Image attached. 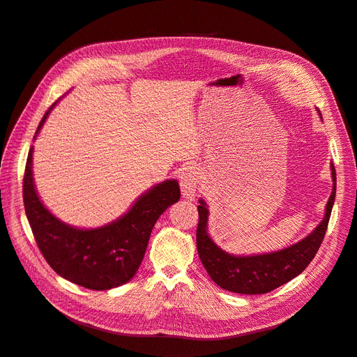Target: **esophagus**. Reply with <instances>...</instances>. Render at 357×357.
I'll return each instance as SVG.
<instances>
[{
    "instance_id": "obj_1",
    "label": "esophagus",
    "mask_w": 357,
    "mask_h": 357,
    "mask_svg": "<svg viewBox=\"0 0 357 357\" xmlns=\"http://www.w3.org/2000/svg\"><path fill=\"white\" fill-rule=\"evenodd\" d=\"M179 182H181V191L183 198H186L188 201L195 199L198 183H199L198 169L195 166L183 167V171L179 175Z\"/></svg>"
}]
</instances>
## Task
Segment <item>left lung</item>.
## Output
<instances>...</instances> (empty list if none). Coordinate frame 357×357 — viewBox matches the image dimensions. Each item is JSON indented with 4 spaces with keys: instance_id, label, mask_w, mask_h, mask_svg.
I'll return each mask as SVG.
<instances>
[{
    "instance_id": "obj_1",
    "label": "left lung",
    "mask_w": 357,
    "mask_h": 357,
    "mask_svg": "<svg viewBox=\"0 0 357 357\" xmlns=\"http://www.w3.org/2000/svg\"><path fill=\"white\" fill-rule=\"evenodd\" d=\"M330 167L333 191L321 222L304 238L276 252L237 256L222 250L208 234V205L199 198L197 249L205 271L220 288L245 295L266 294L304 272L321 246L335 199V169L333 163Z\"/></svg>"
}]
</instances>
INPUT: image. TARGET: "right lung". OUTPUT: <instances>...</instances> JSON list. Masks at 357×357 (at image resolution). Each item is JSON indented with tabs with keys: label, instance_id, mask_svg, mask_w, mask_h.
<instances>
[{
	"label": "right lung",
	"instance_id": "obj_1",
	"mask_svg": "<svg viewBox=\"0 0 357 357\" xmlns=\"http://www.w3.org/2000/svg\"><path fill=\"white\" fill-rule=\"evenodd\" d=\"M56 101L42 119L34 139ZM27 220L37 246L50 268L69 280L93 291L117 288L131 280L142 264L150 233L166 208L181 198L176 179H166L143 192L128 211L96 229H79L53 215L37 194L33 178V147L23 181Z\"/></svg>",
	"mask_w": 357,
	"mask_h": 357
}]
</instances>
